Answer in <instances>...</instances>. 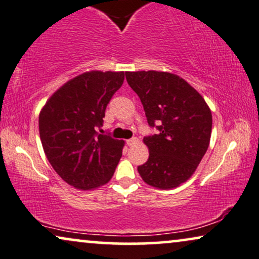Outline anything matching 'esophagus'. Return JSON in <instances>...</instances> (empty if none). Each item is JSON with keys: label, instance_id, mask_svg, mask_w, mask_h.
Masks as SVG:
<instances>
[{"label": "esophagus", "instance_id": "34e87169", "mask_svg": "<svg viewBox=\"0 0 259 259\" xmlns=\"http://www.w3.org/2000/svg\"><path fill=\"white\" fill-rule=\"evenodd\" d=\"M137 143H139V139H137V137H133V139H130V140L126 141V144L129 147L135 146V144H137Z\"/></svg>", "mask_w": 259, "mask_h": 259}]
</instances>
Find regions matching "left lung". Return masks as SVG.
<instances>
[{
  "label": "left lung",
  "instance_id": "1",
  "mask_svg": "<svg viewBox=\"0 0 259 259\" xmlns=\"http://www.w3.org/2000/svg\"><path fill=\"white\" fill-rule=\"evenodd\" d=\"M139 96L150 127L146 136L149 158L137 170L146 184L170 189L187 181L207 150L212 113L205 99L187 81L168 72H125Z\"/></svg>",
  "mask_w": 259,
  "mask_h": 259
}]
</instances>
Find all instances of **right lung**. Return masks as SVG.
Listing matches in <instances>:
<instances>
[{
	"mask_svg": "<svg viewBox=\"0 0 259 259\" xmlns=\"http://www.w3.org/2000/svg\"><path fill=\"white\" fill-rule=\"evenodd\" d=\"M124 72H86L54 92L39 116L45 154L74 188L92 189L112 178L124 142L99 133L105 109L122 86Z\"/></svg>",
	"mask_w": 259,
	"mask_h": 259,
	"instance_id": "add662e5",
	"label": "right lung"
}]
</instances>
